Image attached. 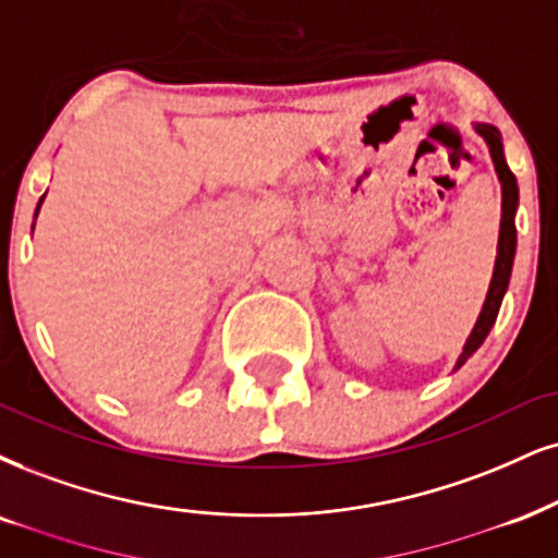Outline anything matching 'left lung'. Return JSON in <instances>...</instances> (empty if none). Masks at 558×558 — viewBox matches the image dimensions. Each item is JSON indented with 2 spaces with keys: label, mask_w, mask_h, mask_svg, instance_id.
I'll list each match as a JSON object with an SVG mask.
<instances>
[{
  "label": "left lung",
  "mask_w": 558,
  "mask_h": 558,
  "mask_svg": "<svg viewBox=\"0 0 558 558\" xmlns=\"http://www.w3.org/2000/svg\"><path fill=\"white\" fill-rule=\"evenodd\" d=\"M478 136H484L486 147H489L494 170H497V178L501 183V222H499V240H497V260H494V274L489 281V292H486L484 307H481L476 326L469 339L463 343V352H460L456 369L463 367L465 362L471 360L473 354L478 352L481 343L489 336L494 320H497L501 300H505L507 287H510L512 277V264H514V247H518V230H514V215H518V181H514L510 165L505 160V149H501V134L497 126L492 123H473Z\"/></svg>",
  "instance_id": "obj_1"
}]
</instances>
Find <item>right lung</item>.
Masks as SVG:
<instances>
[{
	"label": "right lung",
	"mask_w": 558,
	"mask_h": 558,
	"mask_svg": "<svg viewBox=\"0 0 558 558\" xmlns=\"http://www.w3.org/2000/svg\"><path fill=\"white\" fill-rule=\"evenodd\" d=\"M44 198H46V194L40 196V202H38V206H36V217H38V211H40V204H44ZM33 227H36V222H33Z\"/></svg>",
	"instance_id": "add662e5"
}]
</instances>
